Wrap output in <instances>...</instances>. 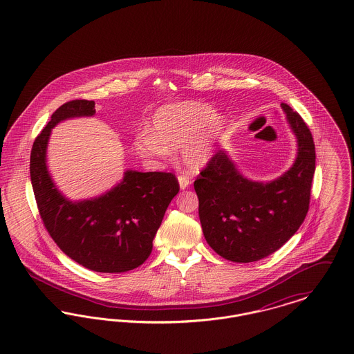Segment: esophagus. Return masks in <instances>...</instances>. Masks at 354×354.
I'll return each mask as SVG.
<instances>
[{
    "mask_svg": "<svg viewBox=\"0 0 354 354\" xmlns=\"http://www.w3.org/2000/svg\"><path fill=\"white\" fill-rule=\"evenodd\" d=\"M178 180H179V186H180V188H187L188 185H189V178H187V176H185V175H179L178 176Z\"/></svg>",
    "mask_w": 354,
    "mask_h": 354,
    "instance_id": "esophagus-1",
    "label": "esophagus"
}]
</instances>
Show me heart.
<instances>
[{
  "instance_id": "b5f03b06",
  "label": "heart",
  "mask_w": 354,
  "mask_h": 354,
  "mask_svg": "<svg viewBox=\"0 0 354 354\" xmlns=\"http://www.w3.org/2000/svg\"><path fill=\"white\" fill-rule=\"evenodd\" d=\"M225 129V119L211 105L180 102L159 108L149 125L135 138L136 151L152 159H167L169 151L180 149V158L191 171L205 166Z\"/></svg>"
}]
</instances>
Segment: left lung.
Returning <instances> with one entry per match:
<instances>
[{"instance_id": "8db88e82", "label": "left lung", "mask_w": 354, "mask_h": 354, "mask_svg": "<svg viewBox=\"0 0 354 354\" xmlns=\"http://www.w3.org/2000/svg\"><path fill=\"white\" fill-rule=\"evenodd\" d=\"M298 140V155L281 178L259 183L243 178L226 152L218 151L194 182L199 219L211 249L222 258L248 263L282 248L309 211L315 147L298 112L282 103Z\"/></svg>"}]
</instances>
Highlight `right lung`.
I'll return each mask as SVG.
<instances>
[{
	"label": "right lung",
	"mask_w": 354,
	"mask_h": 354,
	"mask_svg": "<svg viewBox=\"0 0 354 354\" xmlns=\"http://www.w3.org/2000/svg\"><path fill=\"white\" fill-rule=\"evenodd\" d=\"M95 112L92 100H71L56 109L32 147L30 180L42 223L63 252L89 270L124 272L149 257L179 183L171 172L127 171L123 182L100 198L77 203L65 199L45 163L50 129L64 119Z\"/></svg>",
	"instance_id": "right-lung-1"
}]
</instances>
